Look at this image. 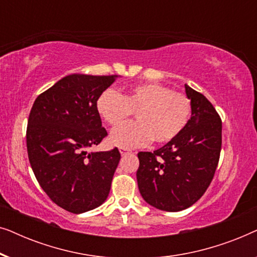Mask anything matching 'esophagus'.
Segmentation results:
<instances>
[{
  "label": "esophagus",
  "mask_w": 257,
  "mask_h": 257,
  "mask_svg": "<svg viewBox=\"0 0 257 257\" xmlns=\"http://www.w3.org/2000/svg\"><path fill=\"white\" fill-rule=\"evenodd\" d=\"M119 152H120L121 156H125V154L132 153V150L127 149V147H119Z\"/></svg>",
  "instance_id": "34e87169"
}]
</instances>
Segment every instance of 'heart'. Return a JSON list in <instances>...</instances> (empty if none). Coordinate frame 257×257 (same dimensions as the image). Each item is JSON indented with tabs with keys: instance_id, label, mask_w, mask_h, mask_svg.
<instances>
[{
	"instance_id": "obj_1",
	"label": "heart",
	"mask_w": 257,
	"mask_h": 257,
	"mask_svg": "<svg viewBox=\"0 0 257 257\" xmlns=\"http://www.w3.org/2000/svg\"><path fill=\"white\" fill-rule=\"evenodd\" d=\"M192 100L180 91L157 82L132 85L125 93L106 90L98 97L97 111L104 121L118 127L136 112L138 121L115 128L110 142L124 147H138L151 140L164 145L174 140L187 126Z\"/></svg>"
}]
</instances>
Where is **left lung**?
I'll list each match as a JSON object with an SVG mask.
<instances>
[{
  "label": "left lung",
  "instance_id": "1",
  "mask_svg": "<svg viewBox=\"0 0 257 257\" xmlns=\"http://www.w3.org/2000/svg\"><path fill=\"white\" fill-rule=\"evenodd\" d=\"M192 115L180 136L154 152H139L137 181L151 206L179 212L198 201L212 182L222 145V121L202 93L186 85Z\"/></svg>",
  "mask_w": 257,
  "mask_h": 257
}]
</instances>
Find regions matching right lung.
Instances as JSON below:
<instances>
[{"instance_id":"right-lung-1","label":"right lung","mask_w":257,"mask_h":257,"mask_svg":"<svg viewBox=\"0 0 257 257\" xmlns=\"http://www.w3.org/2000/svg\"><path fill=\"white\" fill-rule=\"evenodd\" d=\"M117 76L70 75L36 98L27 126L28 157L38 184L73 214L100 206L110 193L120 153H87L107 136L97 99Z\"/></svg>"}]
</instances>
